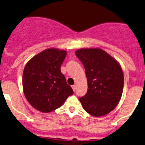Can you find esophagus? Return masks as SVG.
Returning a JSON list of instances; mask_svg holds the SVG:
<instances>
[{
  "mask_svg": "<svg viewBox=\"0 0 145 145\" xmlns=\"http://www.w3.org/2000/svg\"><path fill=\"white\" fill-rule=\"evenodd\" d=\"M71 87H72L73 90H74V91H76V85H72V86H71Z\"/></svg>",
  "mask_w": 145,
  "mask_h": 145,
  "instance_id": "esophagus-1",
  "label": "esophagus"
}]
</instances>
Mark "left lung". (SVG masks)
<instances>
[{"instance_id":"8db88e82","label":"left lung","mask_w":145,"mask_h":145,"mask_svg":"<svg viewBox=\"0 0 145 145\" xmlns=\"http://www.w3.org/2000/svg\"><path fill=\"white\" fill-rule=\"evenodd\" d=\"M76 56L82 62L87 79V93L79 98L84 109L93 116L109 114L121 98L124 75L121 67L101 49H80Z\"/></svg>"}]
</instances>
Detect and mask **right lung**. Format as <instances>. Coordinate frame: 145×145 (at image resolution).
<instances>
[{"label":"right lung","instance_id":"obj_1","mask_svg":"<svg viewBox=\"0 0 145 145\" xmlns=\"http://www.w3.org/2000/svg\"><path fill=\"white\" fill-rule=\"evenodd\" d=\"M66 55L65 50L48 49L35 56L25 65L24 94L37 110L44 113L55 110L74 93L60 71Z\"/></svg>","mask_w":145,"mask_h":145}]
</instances>
